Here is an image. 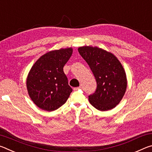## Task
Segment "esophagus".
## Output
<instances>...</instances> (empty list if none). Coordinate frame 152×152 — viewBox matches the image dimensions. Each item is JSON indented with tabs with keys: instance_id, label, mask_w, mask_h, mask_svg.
Returning <instances> with one entry per match:
<instances>
[{
	"instance_id": "34e87169",
	"label": "esophagus",
	"mask_w": 152,
	"mask_h": 152,
	"mask_svg": "<svg viewBox=\"0 0 152 152\" xmlns=\"http://www.w3.org/2000/svg\"><path fill=\"white\" fill-rule=\"evenodd\" d=\"M80 89H82V87H81V86L76 87V88H74V91H78V90H80Z\"/></svg>"
}]
</instances>
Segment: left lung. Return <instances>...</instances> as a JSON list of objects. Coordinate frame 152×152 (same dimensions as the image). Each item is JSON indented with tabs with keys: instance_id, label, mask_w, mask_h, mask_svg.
<instances>
[{
	"instance_id": "8db88e82",
	"label": "left lung",
	"mask_w": 152,
	"mask_h": 152,
	"mask_svg": "<svg viewBox=\"0 0 152 152\" xmlns=\"http://www.w3.org/2000/svg\"><path fill=\"white\" fill-rule=\"evenodd\" d=\"M93 73L96 89L88 96L91 104L96 109L110 110L119 103L127 88V78L121 64L111 53L96 47L78 48Z\"/></svg>"
}]
</instances>
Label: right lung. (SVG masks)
<instances>
[{"label":"right lung","mask_w":152,"mask_h":152,"mask_svg":"<svg viewBox=\"0 0 152 152\" xmlns=\"http://www.w3.org/2000/svg\"><path fill=\"white\" fill-rule=\"evenodd\" d=\"M72 54V49L51 51L32 66L27 88L33 102L41 109L53 111L65 103L72 92L63 68Z\"/></svg>","instance_id":"add662e5"}]
</instances>
